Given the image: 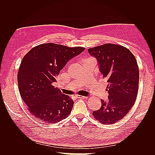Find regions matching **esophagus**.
Listing matches in <instances>:
<instances>
[{"label": "esophagus", "instance_id": "obj_1", "mask_svg": "<svg viewBox=\"0 0 155 155\" xmlns=\"http://www.w3.org/2000/svg\"><path fill=\"white\" fill-rule=\"evenodd\" d=\"M77 97L79 98V99H87V97L80 96V95H77Z\"/></svg>", "mask_w": 155, "mask_h": 155}]
</instances>
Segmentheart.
<instances>
[{
	"label": "heart",
	"instance_id": "1",
	"mask_svg": "<svg viewBox=\"0 0 155 155\" xmlns=\"http://www.w3.org/2000/svg\"><path fill=\"white\" fill-rule=\"evenodd\" d=\"M91 59V58H85V59H84V60H83V61H85V60H87V59Z\"/></svg>",
	"mask_w": 155,
	"mask_h": 155
}]
</instances>
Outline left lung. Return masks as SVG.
Returning a JSON list of instances; mask_svg holds the SVG:
<instances>
[{"label":"left lung","instance_id":"obj_1","mask_svg":"<svg viewBox=\"0 0 155 155\" xmlns=\"http://www.w3.org/2000/svg\"><path fill=\"white\" fill-rule=\"evenodd\" d=\"M100 64L103 78L107 79L109 100H101V107L92 115L103 124H113L129 113L137 100L139 69L131 51L120 45L107 43L88 49Z\"/></svg>","mask_w":155,"mask_h":155}]
</instances>
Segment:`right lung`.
I'll list each match as a JSON object with an SVG mask.
<instances>
[{
    "mask_svg": "<svg viewBox=\"0 0 155 155\" xmlns=\"http://www.w3.org/2000/svg\"><path fill=\"white\" fill-rule=\"evenodd\" d=\"M85 49L49 43L35 46L24 56L17 74L18 91L35 118L54 124L70 114L73 100L52 83L68 61Z\"/></svg>",
    "mask_w": 155,
    "mask_h": 155,
    "instance_id": "1",
    "label": "right lung"
}]
</instances>
